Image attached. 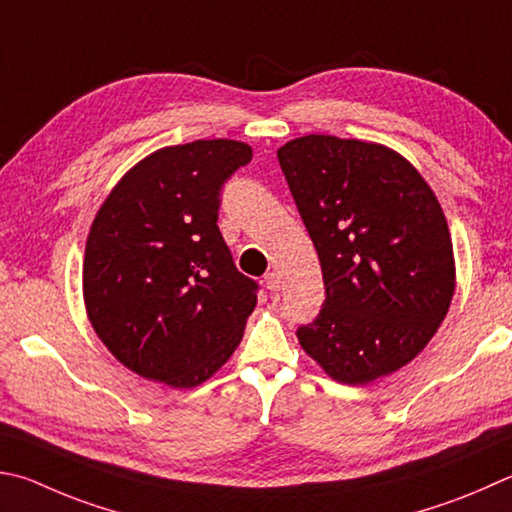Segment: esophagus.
Instances as JSON below:
<instances>
[{
	"mask_svg": "<svg viewBox=\"0 0 512 512\" xmlns=\"http://www.w3.org/2000/svg\"><path fill=\"white\" fill-rule=\"evenodd\" d=\"M264 284H266V288H268V291H271V293L280 291V286H282V275L277 273V271L266 273V275H264Z\"/></svg>",
	"mask_w": 512,
	"mask_h": 512,
	"instance_id": "1",
	"label": "esophagus"
}]
</instances>
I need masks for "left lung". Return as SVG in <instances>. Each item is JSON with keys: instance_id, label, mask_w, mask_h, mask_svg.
Instances as JSON below:
<instances>
[{"instance_id": "left-lung-1", "label": "left lung", "mask_w": 512, "mask_h": 512, "mask_svg": "<svg viewBox=\"0 0 512 512\" xmlns=\"http://www.w3.org/2000/svg\"><path fill=\"white\" fill-rule=\"evenodd\" d=\"M277 159L318 250L324 304L302 349L347 385L401 369L439 329L454 295L452 239L416 167L385 145L311 134Z\"/></svg>"}]
</instances>
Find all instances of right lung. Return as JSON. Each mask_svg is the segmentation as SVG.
Masks as SVG:
<instances>
[{"label":"right lung","instance_id":"right-lung-1","mask_svg":"<svg viewBox=\"0 0 512 512\" xmlns=\"http://www.w3.org/2000/svg\"><path fill=\"white\" fill-rule=\"evenodd\" d=\"M250 159L228 138L163 147L100 206L82 293L98 338L138 376L197 387L241 342L259 286L237 271L217 219L221 188Z\"/></svg>","mask_w":512,"mask_h":512}]
</instances>
